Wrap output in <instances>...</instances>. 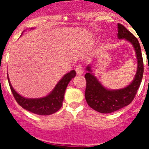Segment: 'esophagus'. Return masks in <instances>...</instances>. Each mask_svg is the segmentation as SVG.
Returning <instances> with one entry per match:
<instances>
[{
    "instance_id": "esophagus-1",
    "label": "esophagus",
    "mask_w": 149,
    "mask_h": 149,
    "mask_svg": "<svg viewBox=\"0 0 149 149\" xmlns=\"http://www.w3.org/2000/svg\"><path fill=\"white\" fill-rule=\"evenodd\" d=\"M75 71L76 72H77V74H82L84 72V68H83L81 65H77V66H76Z\"/></svg>"
}]
</instances>
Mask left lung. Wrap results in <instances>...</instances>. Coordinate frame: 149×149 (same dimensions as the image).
<instances>
[{
    "mask_svg": "<svg viewBox=\"0 0 149 149\" xmlns=\"http://www.w3.org/2000/svg\"><path fill=\"white\" fill-rule=\"evenodd\" d=\"M118 38L125 39L134 46L137 58V71L132 83L123 89L112 90L101 85L93 74L91 67H86L85 74L86 81L85 98L88 105L101 113H110L119 110L131 103L136 95L143 76V56L139 41L129 30L121 24H118Z\"/></svg>",
    "mask_w": 149,
    "mask_h": 149,
    "instance_id": "left-lung-1",
    "label": "left lung"
}]
</instances>
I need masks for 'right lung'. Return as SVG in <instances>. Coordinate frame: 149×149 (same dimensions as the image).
I'll use <instances>...</instances> for the list:
<instances>
[{
    "instance_id": "right-lung-1",
    "label": "right lung",
    "mask_w": 149,
    "mask_h": 149,
    "mask_svg": "<svg viewBox=\"0 0 149 149\" xmlns=\"http://www.w3.org/2000/svg\"><path fill=\"white\" fill-rule=\"evenodd\" d=\"M76 72L71 71L63 76V78L56 84L53 91L45 97L40 98H26L17 93L13 88L7 75L8 81L13 96L17 103L24 109L37 115L48 116L58 111L63 105L65 91L73 77H75Z\"/></svg>"
}]
</instances>
